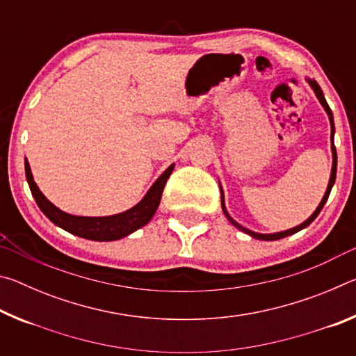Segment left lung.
<instances>
[{
  "mask_svg": "<svg viewBox=\"0 0 356 356\" xmlns=\"http://www.w3.org/2000/svg\"><path fill=\"white\" fill-rule=\"evenodd\" d=\"M306 81L309 83V86H311L312 91H314L316 97L318 99V102H321V105L323 106L325 113L328 114L330 125H331V136H330V140H331V154H333V165H331V174H330V180H328L327 191H325V195H323V197H322L321 204H318V206H317V209L314 210V212H312V215L309 216V218L306 220V221L301 222V225L295 226V227H292V229H287V231L273 232V234H261V232L250 231V229H246V227H243L242 225H238V222H237L236 220H234L231 215H229L227 209H226V204H225V193H222L221 182H218V184H220V191H221V209H222V213L226 215L227 221L231 222L232 226H236V227L238 229V231H242V232H245V234H248V236H250V237H252V238H257V240H267V242H270V240H280V238H284V237H287V236H292V234L301 231V229L308 227V226L311 225V222L317 218V215L321 213V210L323 209L325 202H327V200H328L330 191H331V188H333V185H334V180H336V168H337V155H336V147H334V120H333V113H331L330 106H328V104H327V100H325V95H323V92H322L321 86H318V84H317V81H316V80H311V78H306Z\"/></svg>",
  "mask_w": 356,
  "mask_h": 356,
  "instance_id": "left-lung-1",
  "label": "left lung"
}]
</instances>
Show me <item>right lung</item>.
Listing matches in <instances>:
<instances>
[{
  "label": "right lung",
  "mask_w": 356,
  "mask_h": 356,
  "mask_svg": "<svg viewBox=\"0 0 356 356\" xmlns=\"http://www.w3.org/2000/svg\"><path fill=\"white\" fill-rule=\"evenodd\" d=\"M172 170L174 163L170 168H166L165 172L155 180L146 195H144L143 200L138 202L136 206L125 210V212L108 216H78L63 212L61 209H58L55 204H51L47 200L44 193L39 190L38 184L34 182L31 166H29L28 160L25 159V172L29 190H31L35 202H38L39 209L44 212L47 218L50 220L53 225L64 229V231H67L81 238L94 240V242H113V240H120L130 236V234H134L143 226H146L147 222L152 220L156 209L160 206L161 193H163L166 180L171 176Z\"/></svg>",
  "instance_id": "1"
}]
</instances>
